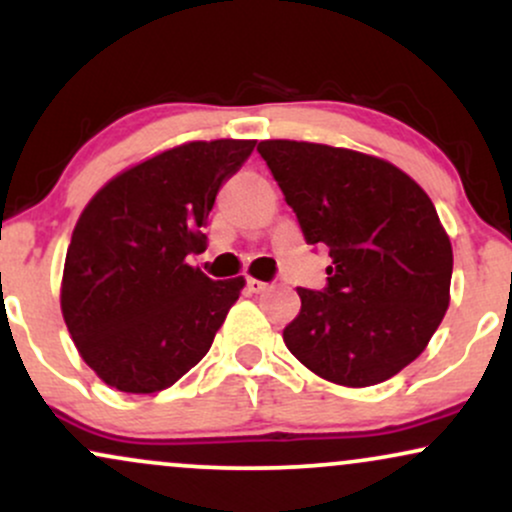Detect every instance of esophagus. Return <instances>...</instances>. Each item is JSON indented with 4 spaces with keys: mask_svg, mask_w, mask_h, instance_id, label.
<instances>
[{
    "mask_svg": "<svg viewBox=\"0 0 512 512\" xmlns=\"http://www.w3.org/2000/svg\"><path fill=\"white\" fill-rule=\"evenodd\" d=\"M245 286H248L250 293H264L269 289L267 281H260V279H248V281H245Z\"/></svg>",
    "mask_w": 512,
    "mask_h": 512,
    "instance_id": "esophagus-1",
    "label": "esophagus"
}]
</instances>
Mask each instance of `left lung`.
<instances>
[{
    "label": "left lung",
    "instance_id": "obj_1",
    "mask_svg": "<svg viewBox=\"0 0 512 512\" xmlns=\"http://www.w3.org/2000/svg\"><path fill=\"white\" fill-rule=\"evenodd\" d=\"M308 245H327L322 291L298 289L284 342L305 368L368 387L409 366L450 303L452 248L428 195L397 166L327 144L257 146Z\"/></svg>",
    "mask_w": 512,
    "mask_h": 512
}]
</instances>
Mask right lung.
Returning a JSON list of instances; mask_svg holds the SVG:
<instances>
[{"label": "right lung", "mask_w": 512, "mask_h": 512, "mask_svg": "<svg viewBox=\"0 0 512 512\" xmlns=\"http://www.w3.org/2000/svg\"><path fill=\"white\" fill-rule=\"evenodd\" d=\"M252 139L190 142L113 178L81 211L62 276V315L105 385L151 395L202 361L245 286L187 264L204 250L221 185Z\"/></svg>", "instance_id": "1"}]
</instances>
